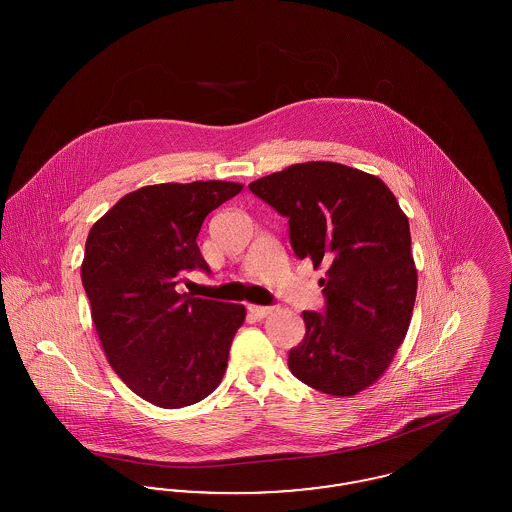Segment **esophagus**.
Listing matches in <instances>:
<instances>
[{
	"instance_id": "1",
	"label": "esophagus",
	"mask_w": 512,
	"mask_h": 512,
	"mask_svg": "<svg viewBox=\"0 0 512 512\" xmlns=\"http://www.w3.org/2000/svg\"><path fill=\"white\" fill-rule=\"evenodd\" d=\"M247 311L255 318H265L272 313V307H261V305H249Z\"/></svg>"
}]
</instances>
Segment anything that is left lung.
<instances>
[{
	"label": "left lung",
	"mask_w": 512,
	"mask_h": 512,
	"mask_svg": "<svg viewBox=\"0 0 512 512\" xmlns=\"http://www.w3.org/2000/svg\"><path fill=\"white\" fill-rule=\"evenodd\" d=\"M290 222L293 253L326 267L324 315L303 311L288 366L313 390L349 397L372 386L405 340L416 299L409 219L374 174L297 163L249 184Z\"/></svg>",
	"instance_id": "1"
}]
</instances>
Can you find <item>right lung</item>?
<instances>
[{
    "label": "right lung",
    "instance_id": "right-lung-1",
    "mask_svg": "<svg viewBox=\"0 0 512 512\" xmlns=\"http://www.w3.org/2000/svg\"><path fill=\"white\" fill-rule=\"evenodd\" d=\"M242 190L222 180L144 186L88 234L80 270L99 343L122 382L151 405H194L226 372L244 305L174 286L186 270H209L195 242L201 224Z\"/></svg>",
    "mask_w": 512,
    "mask_h": 512
}]
</instances>
